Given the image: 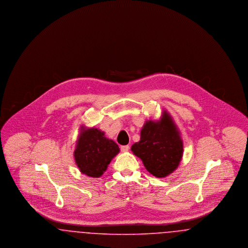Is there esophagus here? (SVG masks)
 <instances>
[{"instance_id": "1", "label": "esophagus", "mask_w": 248, "mask_h": 248, "mask_svg": "<svg viewBox=\"0 0 248 248\" xmlns=\"http://www.w3.org/2000/svg\"><path fill=\"white\" fill-rule=\"evenodd\" d=\"M129 146L128 145H124V146H121V151L123 153H125V152H128L129 151Z\"/></svg>"}]
</instances>
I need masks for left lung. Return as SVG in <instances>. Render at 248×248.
Here are the masks:
<instances>
[{
    "instance_id": "obj_1",
    "label": "left lung",
    "mask_w": 248,
    "mask_h": 248,
    "mask_svg": "<svg viewBox=\"0 0 248 248\" xmlns=\"http://www.w3.org/2000/svg\"><path fill=\"white\" fill-rule=\"evenodd\" d=\"M131 151L154 177H167L177 169L183 156V141L167 110H163L159 120L145 122L140 140L132 145Z\"/></svg>"
}]
</instances>
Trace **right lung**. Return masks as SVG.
Masks as SVG:
<instances>
[{"label":"right lung","instance_id":"obj_1","mask_svg":"<svg viewBox=\"0 0 248 248\" xmlns=\"http://www.w3.org/2000/svg\"><path fill=\"white\" fill-rule=\"evenodd\" d=\"M119 152L118 145L106 138L103 131L81 125L73 155L82 174L91 177H101Z\"/></svg>","mask_w":248,"mask_h":248}]
</instances>
